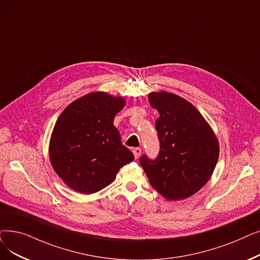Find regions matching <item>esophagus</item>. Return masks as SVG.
Returning <instances> with one entry per match:
<instances>
[{
	"label": "esophagus",
	"mask_w": 260,
	"mask_h": 260,
	"mask_svg": "<svg viewBox=\"0 0 260 260\" xmlns=\"http://www.w3.org/2000/svg\"><path fill=\"white\" fill-rule=\"evenodd\" d=\"M133 153L135 155V158H139V156L141 155V149L140 148H135L133 150Z\"/></svg>",
	"instance_id": "esophagus-1"
}]
</instances>
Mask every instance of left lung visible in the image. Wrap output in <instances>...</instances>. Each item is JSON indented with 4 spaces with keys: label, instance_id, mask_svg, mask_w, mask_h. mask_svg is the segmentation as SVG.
I'll use <instances>...</instances> for the list:
<instances>
[{
    "label": "left lung",
    "instance_id": "left-lung-1",
    "mask_svg": "<svg viewBox=\"0 0 260 260\" xmlns=\"http://www.w3.org/2000/svg\"><path fill=\"white\" fill-rule=\"evenodd\" d=\"M149 102L159 117L155 127L159 153L139 162L152 187L168 200H183L204 186L219 158L217 137L199 110L176 94L151 92Z\"/></svg>",
    "mask_w": 260,
    "mask_h": 260
}]
</instances>
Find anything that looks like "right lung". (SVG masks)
I'll list each match as a JSON object with an SVG mask.
<instances>
[{
  "label": "right lung",
  "mask_w": 260,
  "mask_h": 260,
  "mask_svg": "<svg viewBox=\"0 0 260 260\" xmlns=\"http://www.w3.org/2000/svg\"><path fill=\"white\" fill-rule=\"evenodd\" d=\"M123 98L92 92L68 105L55 123L50 141L52 167L77 192H98L134 160L114 125Z\"/></svg>",
  "instance_id": "1"
}]
</instances>
